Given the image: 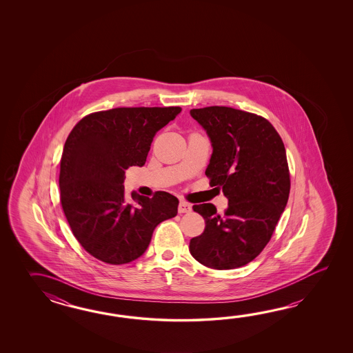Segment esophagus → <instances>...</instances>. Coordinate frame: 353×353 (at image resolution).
Masks as SVG:
<instances>
[{"label":"esophagus","mask_w":353,"mask_h":353,"mask_svg":"<svg viewBox=\"0 0 353 353\" xmlns=\"http://www.w3.org/2000/svg\"><path fill=\"white\" fill-rule=\"evenodd\" d=\"M192 210V205L189 204L188 202H184V201H181L179 203V207H178V212L179 213H188V212H190Z\"/></svg>","instance_id":"1"}]
</instances>
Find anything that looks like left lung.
Here are the masks:
<instances>
[{
  "label": "left lung",
  "mask_w": 353,
  "mask_h": 353,
  "mask_svg": "<svg viewBox=\"0 0 353 353\" xmlns=\"http://www.w3.org/2000/svg\"><path fill=\"white\" fill-rule=\"evenodd\" d=\"M190 114L213 146L205 175L223 192L222 214L212 203L193 210L205 221L189 251L210 269L230 270L251 263L271 240L290 193L285 146L269 121L225 105L193 108Z\"/></svg>",
  "instance_id": "1"
}]
</instances>
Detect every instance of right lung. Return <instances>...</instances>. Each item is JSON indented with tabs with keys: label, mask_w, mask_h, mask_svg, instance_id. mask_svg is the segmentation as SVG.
I'll use <instances>...</instances> for the list:
<instances>
[{
	"label": "right lung",
	"mask_w": 353,
	"mask_h": 353,
	"mask_svg": "<svg viewBox=\"0 0 353 353\" xmlns=\"http://www.w3.org/2000/svg\"><path fill=\"white\" fill-rule=\"evenodd\" d=\"M180 111L119 107L90 113L68 136L60 159L61 208L77 241L99 261H134L146 251L155 227L176 216V196H128L122 184L125 172L145 164L154 136Z\"/></svg>",
	"instance_id": "add662e5"
}]
</instances>
